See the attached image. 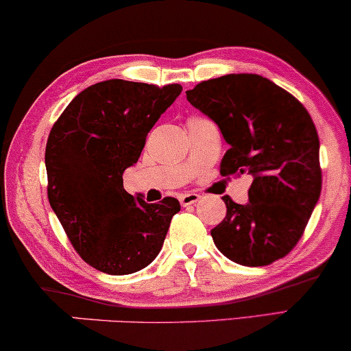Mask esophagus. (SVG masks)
Wrapping results in <instances>:
<instances>
[{"label":"esophagus","mask_w":351,"mask_h":351,"mask_svg":"<svg viewBox=\"0 0 351 351\" xmlns=\"http://www.w3.org/2000/svg\"><path fill=\"white\" fill-rule=\"evenodd\" d=\"M201 196L198 193H185V195H180V204L182 206H191L195 204L196 201H198Z\"/></svg>","instance_id":"esophagus-1"}]
</instances>
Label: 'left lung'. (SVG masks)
<instances>
[{
    "instance_id": "8db88e82",
    "label": "left lung",
    "mask_w": 351,
    "mask_h": 351,
    "mask_svg": "<svg viewBox=\"0 0 351 351\" xmlns=\"http://www.w3.org/2000/svg\"><path fill=\"white\" fill-rule=\"evenodd\" d=\"M186 100L217 124L230 148L223 177L251 174L249 203L223 196L227 215L210 230L230 261L270 265L299 243L321 193L319 138L294 95L254 73H232L186 90Z\"/></svg>"
}]
</instances>
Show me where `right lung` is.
<instances>
[{"label":"right lung","mask_w":351,"mask_h":351,"mask_svg":"<svg viewBox=\"0 0 351 351\" xmlns=\"http://www.w3.org/2000/svg\"><path fill=\"white\" fill-rule=\"evenodd\" d=\"M180 93V84L102 81L76 95L51 129L47 198L71 246L95 270L129 275L161 251L179 201L136 199L124 190L123 172Z\"/></svg>","instance_id":"obj_1"}]
</instances>
